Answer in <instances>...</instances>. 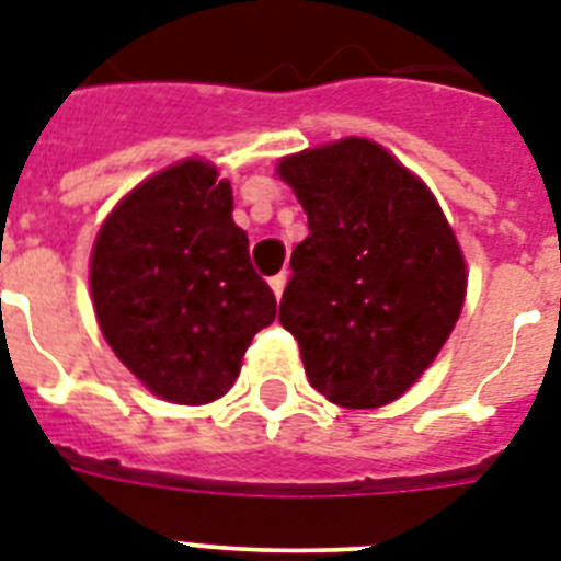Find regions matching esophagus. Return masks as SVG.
Segmentation results:
<instances>
[{"instance_id": "obj_1", "label": "esophagus", "mask_w": 561, "mask_h": 561, "mask_svg": "<svg viewBox=\"0 0 561 561\" xmlns=\"http://www.w3.org/2000/svg\"><path fill=\"white\" fill-rule=\"evenodd\" d=\"M285 285H288V271L276 273V276H273V279H271V288H273V294H276V299L282 297V290H285Z\"/></svg>"}]
</instances>
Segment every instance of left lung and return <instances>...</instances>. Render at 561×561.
<instances>
[{
    "mask_svg": "<svg viewBox=\"0 0 561 561\" xmlns=\"http://www.w3.org/2000/svg\"><path fill=\"white\" fill-rule=\"evenodd\" d=\"M279 178L308 215L279 323L317 392L381 408L431 367L466 299V262L439 203L369 139L294 153Z\"/></svg>",
    "mask_w": 561,
    "mask_h": 561,
    "instance_id": "obj_1",
    "label": "left lung"
}]
</instances>
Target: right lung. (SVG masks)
<instances>
[{
    "label": "right lung",
    "mask_w": 561,
    "mask_h": 561,
    "mask_svg": "<svg viewBox=\"0 0 561 561\" xmlns=\"http://www.w3.org/2000/svg\"><path fill=\"white\" fill-rule=\"evenodd\" d=\"M247 244L232 188L203 160L148 178L101 224L90 262L101 334L160 399H220L273 323L276 297Z\"/></svg>",
    "instance_id": "obj_1"
}]
</instances>
